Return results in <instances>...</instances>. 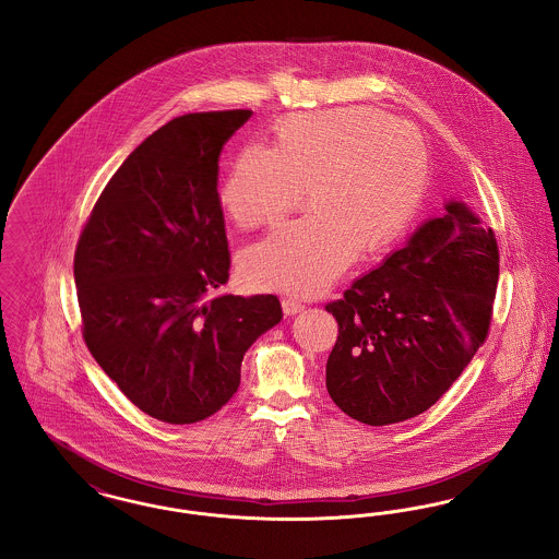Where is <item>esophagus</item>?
I'll list each match as a JSON object with an SVG mask.
<instances>
[{
  "label": "esophagus",
  "mask_w": 559,
  "mask_h": 559,
  "mask_svg": "<svg viewBox=\"0 0 559 559\" xmlns=\"http://www.w3.org/2000/svg\"><path fill=\"white\" fill-rule=\"evenodd\" d=\"M281 304H283V312H285L287 317H293V314H297V312L304 310V304L297 301V299H293V297H285Z\"/></svg>",
  "instance_id": "obj_1"
}]
</instances>
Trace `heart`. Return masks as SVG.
Segmentation results:
<instances>
[{"mask_svg":"<svg viewBox=\"0 0 559 559\" xmlns=\"http://www.w3.org/2000/svg\"><path fill=\"white\" fill-rule=\"evenodd\" d=\"M426 182L424 140L381 110L287 115L276 123V146L240 148L219 201L237 226L258 228L281 219L310 186L312 213L249 247L240 258L242 281L262 292H322L356 251L374 253L399 239Z\"/></svg>","mask_w":559,"mask_h":559,"instance_id":"1","label":"heart"}]
</instances>
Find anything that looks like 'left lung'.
Wrapping results in <instances>:
<instances>
[{
	"label": "left lung",
	"mask_w": 559,
	"mask_h": 559,
	"mask_svg": "<svg viewBox=\"0 0 559 559\" xmlns=\"http://www.w3.org/2000/svg\"><path fill=\"white\" fill-rule=\"evenodd\" d=\"M444 210L326 304L340 326L326 390L360 424L426 413L488 337L499 283L495 233L461 201Z\"/></svg>",
	"instance_id": "obj_1"
}]
</instances>
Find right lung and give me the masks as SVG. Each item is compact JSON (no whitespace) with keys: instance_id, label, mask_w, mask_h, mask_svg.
Returning <instances> with one entry per match:
<instances>
[{"instance_id":"1","label":"right lung","mask_w":559,"mask_h":559,"mask_svg":"<svg viewBox=\"0 0 559 559\" xmlns=\"http://www.w3.org/2000/svg\"><path fill=\"white\" fill-rule=\"evenodd\" d=\"M251 110L188 112L108 180L75 249L85 346L133 404L171 426L235 396L251 344L283 319L276 295H219L230 251L219 153Z\"/></svg>"}]
</instances>
